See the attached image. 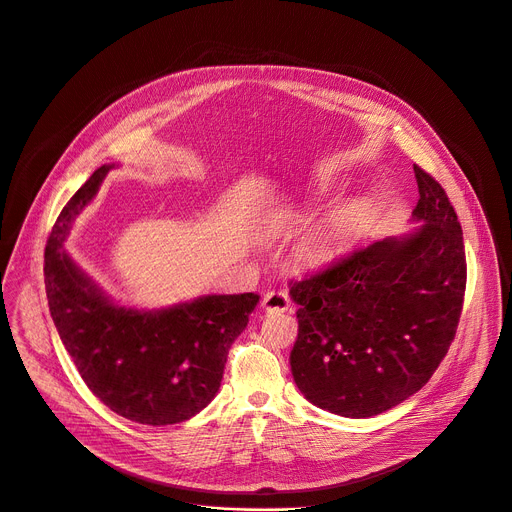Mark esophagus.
Segmentation results:
<instances>
[{
  "instance_id": "34e87169",
  "label": "esophagus",
  "mask_w": 512,
  "mask_h": 512,
  "mask_svg": "<svg viewBox=\"0 0 512 512\" xmlns=\"http://www.w3.org/2000/svg\"><path fill=\"white\" fill-rule=\"evenodd\" d=\"M261 306L267 312H286V310H290V298L282 290H271L263 296Z\"/></svg>"
}]
</instances>
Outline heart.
<instances>
[{
    "label": "heart",
    "instance_id": "heart-1",
    "mask_svg": "<svg viewBox=\"0 0 512 512\" xmlns=\"http://www.w3.org/2000/svg\"><path fill=\"white\" fill-rule=\"evenodd\" d=\"M361 235V218L355 212H339L318 224L300 247L302 259L320 263L355 243Z\"/></svg>",
    "mask_w": 512,
    "mask_h": 512
}]
</instances>
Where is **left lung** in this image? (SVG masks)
<instances>
[{
	"mask_svg": "<svg viewBox=\"0 0 512 512\" xmlns=\"http://www.w3.org/2000/svg\"><path fill=\"white\" fill-rule=\"evenodd\" d=\"M410 235L390 237L290 284L300 392L322 410L376 416L421 390L447 355L466 294V249L445 190L414 165Z\"/></svg>",
	"mask_w": 512,
	"mask_h": 512,
	"instance_id": "8db88e82",
	"label": "left lung"
}]
</instances>
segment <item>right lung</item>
Instances as JSON below:
<instances>
[{
    "label": "right lung",
    "instance_id": "obj_1",
    "mask_svg": "<svg viewBox=\"0 0 512 512\" xmlns=\"http://www.w3.org/2000/svg\"><path fill=\"white\" fill-rule=\"evenodd\" d=\"M112 167L91 173L46 241L49 310L79 376L110 410L141 425L183 423L216 396L228 349L259 296L210 294L161 310L114 304L63 249L71 222Z\"/></svg>",
    "mask_w": 512,
    "mask_h": 512
}]
</instances>
